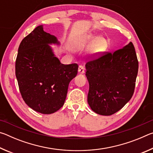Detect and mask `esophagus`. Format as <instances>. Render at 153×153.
<instances>
[{"mask_svg":"<svg viewBox=\"0 0 153 153\" xmlns=\"http://www.w3.org/2000/svg\"><path fill=\"white\" fill-rule=\"evenodd\" d=\"M85 71V67L83 65H79L78 67V72L79 74H84Z\"/></svg>","mask_w":153,"mask_h":153,"instance_id":"34e87169","label":"esophagus"}]
</instances>
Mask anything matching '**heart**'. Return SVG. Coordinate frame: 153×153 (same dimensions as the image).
<instances>
[{"mask_svg": "<svg viewBox=\"0 0 153 153\" xmlns=\"http://www.w3.org/2000/svg\"><path fill=\"white\" fill-rule=\"evenodd\" d=\"M90 46V52L93 55H98L107 49L108 42L105 38L93 34L77 36L73 41L72 47L74 51H81Z\"/></svg>", "mask_w": 153, "mask_h": 153, "instance_id": "heart-1", "label": "heart"}]
</instances>
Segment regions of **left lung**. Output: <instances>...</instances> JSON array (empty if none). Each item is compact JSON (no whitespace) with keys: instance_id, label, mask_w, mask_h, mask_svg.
<instances>
[{"instance_id":"obj_1","label":"left lung","mask_w":153,"mask_h":153,"mask_svg":"<svg viewBox=\"0 0 153 153\" xmlns=\"http://www.w3.org/2000/svg\"><path fill=\"white\" fill-rule=\"evenodd\" d=\"M86 69L89 83L88 102L96 113L113 115L132 97L138 71L132 42L88 61Z\"/></svg>"}]
</instances>
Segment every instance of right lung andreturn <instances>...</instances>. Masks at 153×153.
Returning <instances> with one entry per match:
<instances>
[{
    "mask_svg": "<svg viewBox=\"0 0 153 153\" xmlns=\"http://www.w3.org/2000/svg\"><path fill=\"white\" fill-rule=\"evenodd\" d=\"M51 44L59 42L39 25L21 42L15 61V76L23 99L42 114L53 113L63 107L69 82L78 70L77 63H61L49 46Z\"/></svg>",
    "mask_w": 153,
    "mask_h": 153,
    "instance_id": "1",
    "label": "right lung"
}]
</instances>
